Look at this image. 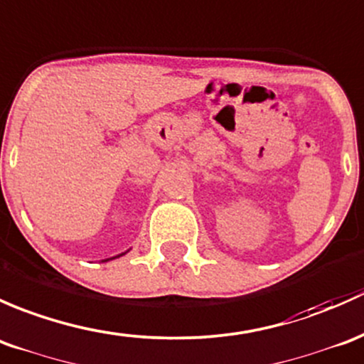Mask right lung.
<instances>
[{"mask_svg":"<svg viewBox=\"0 0 364 364\" xmlns=\"http://www.w3.org/2000/svg\"><path fill=\"white\" fill-rule=\"evenodd\" d=\"M126 254V252H124ZM122 256V254H119V256H115V257H121ZM112 259H114V257H112ZM105 261H108V259H105Z\"/></svg>","mask_w":364,"mask_h":364,"instance_id":"right-lung-1","label":"right lung"}]
</instances>
